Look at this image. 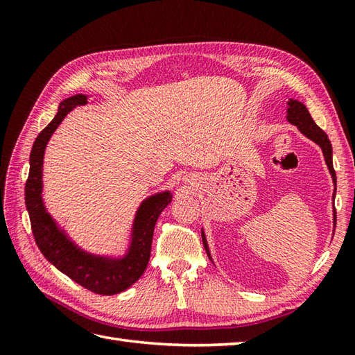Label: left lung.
I'll use <instances>...</instances> for the list:
<instances>
[{"label": "left lung", "instance_id": "1", "mask_svg": "<svg viewBox=\"0 0 355 355\" xmlns=\"http://www.w3.org/2000/svg\"><path fill=\"white\" fill-rule=\"evenodd\" d=\"M286 103H288V108H286V120H288L291 125L297 126L299 131L302 132L305 137L313 140L315 145H319L322 148L323 157H325L327 166H328L329 173H331V177H333V182L336 186L337 178H336V171L333 168V146H331L328 135L325 134V131H322L320 128L315 125L311 114L308 112L306 107L302 102H299L296 99H288V102ZM334 195H336V191H334ZM333 200H334V197H333ZM334 227H336V210H334ZM201 236H202V245H205V248H206L209 259L212 261V256H210V252H209L207 239H206V235L202 230H201Z\"/></svg>", "mask_w": 355, "mask_h": 355}]
</instances>
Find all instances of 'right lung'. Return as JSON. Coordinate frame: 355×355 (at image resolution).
I'll return each instance as SVG.
<instances>
[{
	"label": "right lung",
	"mask_w": 355,
	"mask_h": 355,
	"mask_svg": "<svg viewBox=\"0 0 355 355\" xmlns=\"http://www.w3.org/2000/svg\"><path fill=\"white\" fill-rule=\"evenodd\" d=\"M87 94H76L59 103L55 119L37 135L30 153V172L26 183V207L32 232L41 253L59 271L84 288L111 296L139 281L148 267L154 227L158 216L172 201V192L163 191L141 201L134 216L130 245L123 256H102L85 252L47 212L42 200V166L47 143L69 112L87 105Z\"/></svg>",
	"instance_id": "add662e5"
}]
</instances>
